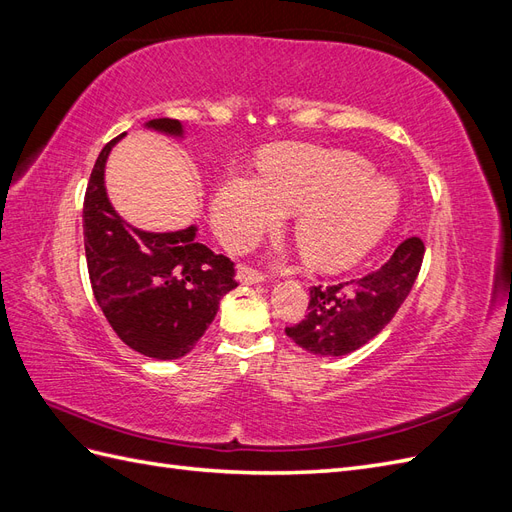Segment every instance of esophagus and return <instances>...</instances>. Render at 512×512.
I'll return each instance as SVG.
<instances>
[{"label": "esophagus", "mask_w": 512, "mask_h": 512, "mask_svg": "<svg viewBox=\"0 0 512 512\" xmlns=\"http://www.w3.org/2000/svg\"><path fill=\"white\" fill-rule=\"evenodd\" d=\"M237 280H239L241 284H260V282L267 280V275L256 271V269H252V267L239 265V267H237Z\"/></svg>", "instance_id": "obj_1"}]
</instances>
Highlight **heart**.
Wrapping results in <instances>:
<instances>
[{"mask_svg": "<svg viewBox=\"0 0 512 512\" xmlns=\"http://www.w3.org/2000/svg\"><path fill=\"white\" fill-rule=\"evenodd\" d=\"M359 156L320 147L277 149L262 166V179L228 175L213 194L218 235L247 247L297 213L294 239L309 265L344 269L363 258L399 213L401 196L386 177Z\"/></svg>", "mask_w": 512, "mask_h": 512, "instance_id": "b5f03b06", "label": "heart"}]
</instances>
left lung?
Segmentation results:
<instances>
[{"label": "left lung", "mask_w": 512, "mask_h": 512, "mask_svg": "<svg viewBox=\"0 0 512 512\" xmlns=\"http://www.w3.org/2000/svg\"><path fill=\"white\" fill-rule=\"evenodd\" d=\"M425 243L410 237L393 256L359 280L312 286L307 316L286 335L318 356H344L365 346L393 320L421 271Z\"/></svg>", "instance_id": "1"}]
</instances>
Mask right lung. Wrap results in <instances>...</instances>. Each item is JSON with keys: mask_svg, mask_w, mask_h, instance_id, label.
<instances>
[{"mask_svg": "<svg viewBox=\"0 0 512 512\" xmlns=\"http://www.w3.org/2000/svg\"><path fill=\"white\" fill-rule=\"evenodd\" d=\"M145 128L181 138L177 119ZM121 136L104 145L91 170L83 205L85 256L94 297L108 324L132 350L158 361L188 354L237 288L232 260L198 243V226L147 232L128 224L106 196V158Z\"/></svg>", "mask_w": 512, "mask_h": 512, "instance_id": "add662e5", "label": "right lung"}]
</instances>
